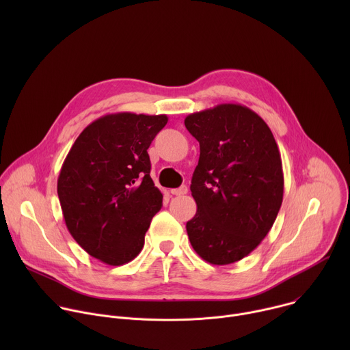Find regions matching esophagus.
Listing matches in <instances>:
<instances>
[{
	"label": "esophagus",
	"mask_w": 350,
	"mask_h": 350,
	"mask_svg": "<svg viewBox=\"0 0 350 350\" xmlns=\"http://www.w3.org/2000/svg\"><path fill=\"white\" fill-rule=\"evenodd\" d=\"M187 192H188L187 185H181V187H178V188L172 189V193H173V195H177V196H180V195H185Z\"/></svg>",
	"instance_id": "obj_1"
}]
</instances>
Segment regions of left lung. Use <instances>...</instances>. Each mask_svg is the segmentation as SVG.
<instances>
[{"label":"left lung","mask_w":350,"mask_h":350,"mask_svg":"<svg viewBox=\"0 0 350 350\" xmlns=\"http://www.w3.org/2000/svg\"><path fill=\"white\" fill-rule=\"evenodd\" d=\"M199 142L191 180L196 202L187 221L193 251L211 265L235 263L271 230L282 204L284 174L266 122L238 104H221L185 118Z\"/></svg>","instance_id":"1"}]
</instances>
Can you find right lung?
<instances>
[{
  "mask_svg": "<svg viewBox=\"0 0 350 350\" xmlns=\"http://www.w3.org/2000/svg\"><path fill=\"white\" fill-rule=\"evenodd\" d=\"M166 123V115H105L81 131L62 165L58 196L66 227L88 255L109 266L141 252L162 208L146 149Z\"/></svg>",
  "mask_w": 350,
  "mask_h": 350,
  "instance_id": "obj_1",
  "label": "right lung"
}]
</instances>
